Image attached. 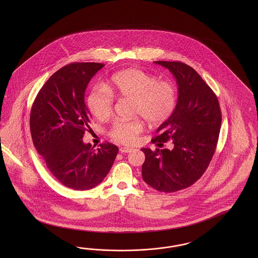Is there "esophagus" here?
I'll use <instances>...</instances> for the list:
<instances>
[{"mask_svg": "<svg viewBox=\"0 0 258 258\" xmlns=\"http://www.w3.org/2000/svg\"><path fill=\"white\" fill-rule=\"evenodd\" d=\"M133 149L132 148H128V147H121L120 148V152L121 153H128V152H132Z\"/></svg>", "mask_w": 258, "mask_h": 258, "instance_id": "esophagus-1", "label": "esophagus"}]
</instances>
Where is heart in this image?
I'll return each mask as SVG.
<instances>
[{"label":"heart","mask_w":258,"mask_h":258,"mask_svg":"<svg viewBox=\"0 0 258 258\" xmlns=\"http://www.w3.org/2000/svg\"><path fill=\"white\" fill-rule=\"evenodd\" d=\"M113 95L133 99V114L142 115L150 124H162L170 117L177 104V88L168 79H158L148 72L130 68L114 74L107 88L95 86L87 97L88 109L97 119L109 117ZM143 131L138 119L115 120L110 136L124 144H133Z\"/></svg>","instance_id":"obj_1"}]
</instances>
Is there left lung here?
Returning <instances> with one entry per match:
<instances>
[{"instance_id":"obj_1","label":"left lung","mask_w":258,"mask_h":258,"mask_svg":"<svg viewBox=\"0 0 258 258\" xmlns=\"http://www.w3.org/2000/svg\"><path fill=\"white\" fill-rule=\"evenodd\" d=\"M171 72L178 101L171 116L157 130V146L171 140L172 149H142V176L149 186L171 193L187 188L203 175L219 140L221 112L218 97L192 67L179 61H154Z\"/></svg>"}]
</instances>
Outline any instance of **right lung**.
Masks as SVG:
<instances>
[{"mask_svg":"<svg viewBox=\"0 0 258 258\" xmlns=\"http://www.w3.org/2000/svg\"><path fill=\"white\" fill-rule=\"evenodd\" d=\"M103 67L96 62L64 66L47 80L32 105L33 144L55 179L74 190H89L101 183L119 150L108 142L95 150L82 141L92 120L85 90Z\"/></svg>","mask_w":258,"mask_h":258,"instance_id":"obj_1","label":"right lung"}]
</instances>
